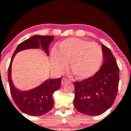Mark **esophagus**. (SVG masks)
I'll return each instance as SVG.
<instances>
[{
  "label": "esophagus",
  "instance_id": "34e87169",
  "mask_svg": "<svg viewBox=\"0 0 131 131\" xmlns=\"http://www.w3.org/2000/svg\"><path fill=\"white\" fill-rule=\"evenodd\" d=\"M70 82V80L64 78L61 79V83H62V84H63V83H64L65 82Z\"/></svg>",
  "mask_w": 131,
  "mask_h": 131
}]
</instances>
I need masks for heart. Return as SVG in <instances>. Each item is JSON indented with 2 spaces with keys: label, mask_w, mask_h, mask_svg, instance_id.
<instances>
[{
  "label": "heart",
  "mask_w": 131,
  "mask_h": 131,
  "mask_svg": "<svg viewBox=\"0 0 131 131\" xmlns=\"http://www.w3.org/2000/svg\"><path fill=\"white\" fill-rule=\"evenodd\" d=\"M102 56V49L96 42L70 38L60 43L59 50H52L51 61L53 68L61 72L70 60V68L75 76L85 79L98 71Z\"/></svg>",
  "instance_id": "obj_1"
}]
</instances>
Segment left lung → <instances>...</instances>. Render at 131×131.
I'll use <instances>...</instances> for the list:
<instances>
[{
	"label": "left lung",
	"instance_id": "obj_1",
	"mask_svg": "<svg viewBox=\"0 0 131 131\" xmlns=\"http://www.w3.org/2000/svg\"><path fill=\"white\" fill-rule=\"evenodd\" d=\"M103 64L93 76L74 82V104L77 111L88 115H100L115 100L119 84V68L111 50L102 45Z\"/></svg>",
	"mask_w": 131,
	"mask_h": 131
}]
</instances>
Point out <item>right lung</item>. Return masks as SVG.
Masks as SVG:
<instances>
[{
	"label": "right lung",
	"mask_w": 131,
	"mask_h": 131,
	"mask_svg": "<svg viewBox=\"0 0 131 131\" xmlns=\"http://www.w3.org/2000/svg\"><path fill=\"white\" fill-rule=\"evenodd\" d=\"M53 40V37L50 35H35L31 37L18 46L11 59L8 73L10 93L17 107L23 112L29 115H42L52 108L53 106L52 95L53 93L60 87L61 78L48 80L41 85L30 90H19L15 88L12 82L11 77L12 61L18 52L27 49L38 48L40 46L48 54L49 45Z\"/></svg>",
	"instance_id": "right-lung-1"
}]
</instances>
